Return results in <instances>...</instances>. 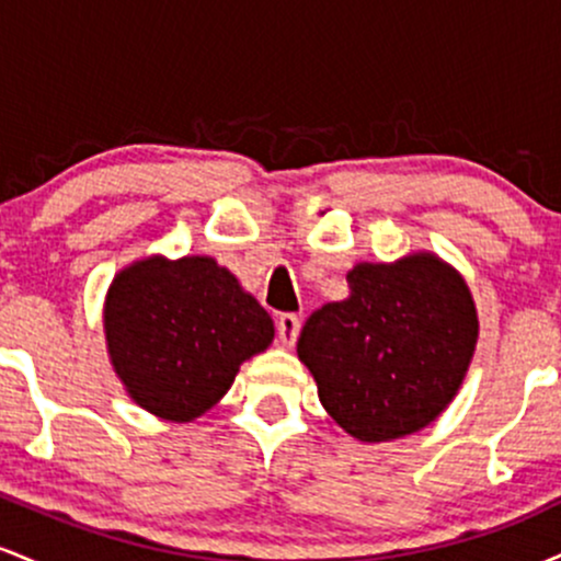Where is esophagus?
Segmentation results:
<instances>
[{
    "instance_id": "1",
    "label": "esophagus",
    "mask_w": 561,
    "mask_h": 561,
    "mask_svg": "<svg viewBox=\"0 0 561 561\" xmlns=\"http://www.w3.org/2000/svg\"><path fill=\"white\" fill-rule=\"evenodd\" d=\"M276 332H279L282 345H295L300 334V319L295 313H282L279 321H276Z\"/></svg>"
}]
</instances>
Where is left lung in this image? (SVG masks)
Instances as JSON below:
<instances>
[{
	"instance_id": "1",
	"label": "left lung",
	"mask_w": 561,
	"mask_h": 561,
	"mask_svg": "<svg viewBox=\"0 0 561 561\" xmlns=\"http://www.w3.org/2000/svg\"><path fill=\"white\" fill-rule=\"evenodd\" d=\"M351 295L302 327L298 358L347 435L388 443L420 433L465 382L480 321L465 276L430 250L356 263Z\"/></svg>"
}]
</instances>
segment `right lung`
<instances>
[{"instance_id": "add662e5", "label": "right lung", "mask_w": 561, "mask_h": 561, "mask_svg": "<svg viewBox=\"0 0 561 561\" xmlns=\"http://www.w3.org/2000/svg\"><path fill=\"white\" fill-rule=\"evenodd\" d=\"M102 324L128 398L176 424L214 409L274 340L272 317L210 255L131 261L107 287Z\"/></svg>"}]
</instances>
